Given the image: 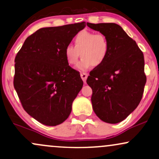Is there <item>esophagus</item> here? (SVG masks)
<instances>
[{
	"mask_svg": "<svg viewBox=\"0 0 159 159\" xmlns=\"http://www.w3.org/2000/svg\"><path fill=\"white\" fill-rule=\"evenodd\" d=\"M87 76H88V74L84 73V72H82V73H81V77L82 78V80H83L84 83H86V80H87Z\"/></svg>",
	"mask_w": 159,
	"mask_h": 159,
	"instance_id": "34e87169",
	"label": "esophagus"
}]
</instances>
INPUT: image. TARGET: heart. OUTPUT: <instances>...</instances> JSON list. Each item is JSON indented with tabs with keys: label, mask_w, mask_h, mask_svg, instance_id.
<instances>
[{
	"label": "heart",
	"mask_w": 159,
	"mask_h": 159,
	"mask_svg": "<svg viewBox=\"0 0 159 159\" xmlns=\"http://www.w3.org/2000/svg\"><path fill=\"white\" fill-rule=\"evenodd\" d=\"M75 46L69 45L65 48L64 54L69 65H75L79 70H87L93 65H102L106 60L109 51V43L105 34L89 30H82L75 38Z\"/></svg>",
	"instance_id": "obj_1"
}]
</instances>
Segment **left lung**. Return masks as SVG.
<instances>
[{
    "label": "left lung",
    "mask_w": 159,
    "mask_h": 159,
    "mask_svg": "<svg viewBox=\"0 0 159 159\" xmlns=\"http://www.w3.org/2000/svg\"><path fill=\"white\" fill-rule=\"evenodd\" d=\"M107 36L109 51L102 65L90 72L87 83L92 88L93 109L107 123L123 121L139 105L147 76L144 57L136 42L114 23H87Z\"/></svg>",
    "instance_id": "left-lung-1"
}]
</instances>
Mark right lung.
Instances as JSON below:
<instances>
[{"label": "right lung", "instance_id": "1", "mask_svg": "<svg viewBox=\"0 0 159 159\" xmlns=\"http://www.w3.org/2000/svg\"><path fill=\"white\" fill-rule=\"evenodd\" d=\"M85 24L40 28L25 39L16 56L13 84L21 105L45 125H59L69 117L83 87L64 51Z\"/></svg>", "mask_w": 159, "mask_h": 159}]
</instances>
